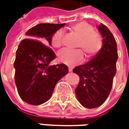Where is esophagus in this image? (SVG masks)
Here are the masks:
<instances>
[{"label":"esophagus","instance_id":"esophagus-1","mask_svg":"<svg viewBox=\"0 0 129 129\" xmlns=\"http://www.w3.org/2000/svg\"><path fill=\"white\" fill-rule=\"evenodd\" d=\"M69 72H72V67H69Z\"/></svg>","mask_w":129,"mask_h":129}]
</instances>
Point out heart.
<instances>
[{"instance_id": "obj_1", "label": "heart", "mask_w": 129, "mask_h": 129, "mask_svg": "<svg viewBox=\"0 0 129 129\" xmlns=\"http://www.w3.org/2000/svg\"><path fill=\"white\" fill-rule=\"evenodd\" d=\"M71 33L78 39L76 42L75 48H80L75 51L64 49L58 54L59 60L63 63L73 66L80 63L84 58V53L87 57L96 55L102 48L103 37L100 32L94 30V27L89 23L81 21L72 25L69 28ZM63 34L61 30H57L53 34L51 42L54 48H59L63 45ZM82 50V52L81 51Z\"/></svg>"}]
</instances>
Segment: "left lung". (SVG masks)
<instances>
[{
  "mask_svg": "<svg viewBox=\"0 0 129 129\" xmlns=\"http://www.w3.org/2000/svg\"><path fill=\"white\" fill-rule=\"evenodd\" d=\"M99 30L104 38L102 48L90 62L73 69L80 77L75 90L77 98L87 108H97L105 102L116 72L118 53L115 38L103 24L99 26Z\"/></svg>",
  "mask_w": 129,
  "mask_h": 129,
  "instance_id": "obj_1",
  "label": "left lung"
}]
</instances>
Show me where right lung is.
<instances>
[{
    "label": "right lung",
    "mask_w": 129,
    "mask_h": 129,
    "mask_svg": "<svg viewBox=\"0 0 129 129\" xmlns=\"http://www.w3.org/2000/svg\"><path fill=\"white\" fill-rule=\"evenodd\" d=\"M65 24H39L26 33L16 51L14 62L15 82L21 99L39 105L51 96L56 84L69 72L66 65L50 66L56 55L51 48L54 33Z\"/></svg>",
    "instance_id": "add662e5"
}]
</instances>
